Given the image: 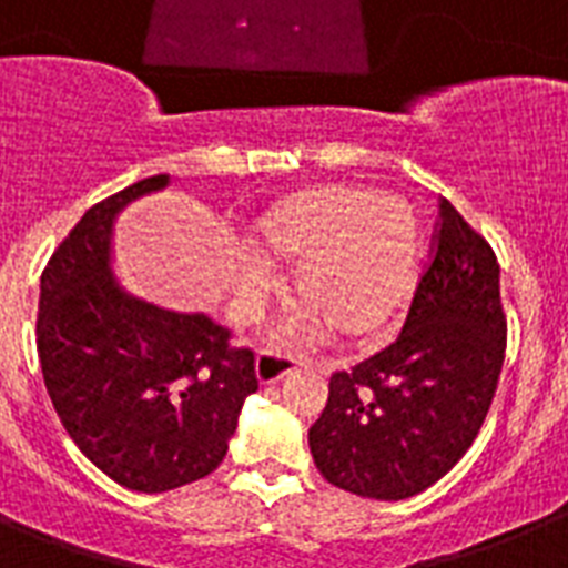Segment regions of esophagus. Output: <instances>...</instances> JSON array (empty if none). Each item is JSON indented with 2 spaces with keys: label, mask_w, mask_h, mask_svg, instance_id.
I'll return each instance as SVG.
<instances>
[{
  "label": "esophagus",
  "mask_w": 568,
  "mask_h": 568,
  "mask_svg": "<svg viewBox=\"0 0 568 568\" xmlns=\"http://www.w3.org/2000/svg\"><path fill=\"white\" fill-rule=\"evenodd\" d=\"M295 365H298V359L295 357H287V354H281V351H261L255 357V377L257 383H278L281 377H287L290 372H293Z\"/></svg>",
  "instance_id": "obj_1"
}]
</instances>
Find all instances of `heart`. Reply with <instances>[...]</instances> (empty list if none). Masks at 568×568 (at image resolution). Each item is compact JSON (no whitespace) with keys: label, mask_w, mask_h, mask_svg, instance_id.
I'll use <instances>...</instances> for the list:
<instances>
[{"label":"heart","mask_w":568,"mask_h":568,"mask_svg":"<svg viewBox=\"0 0 568 568\" xmlns=\"http://www.w3.org/2000/svg\"><path fill=\"white\" fill-rule=\"evenodd\" d=\"M255 264L234 293L250 316L266 270H293L290 295L304 327H327L336 342H365L397 316L415 278L418 217L406 200L363 185H311L266 205L246 237Z\"/></svg>","instance_id":"heart-1"}]
</instances>
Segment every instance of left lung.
<instances>
[{
    "instance_id": "obj_1",
    "label": "left lung",
    "mask_w": 568,
    "mask_h": 568,
    "mask_svg": "<svg viewBox=\"0 0 568 568\" xmlns=\"http://www.w3.org/2000/svg\"><path fill=\"white\" fill-rule=\"evenodd\" d=\"M435 257L386 351L331 377L307 444L331 485L409 499L444 479L476 442L505 363L499 264L449 200Z\"/></svg>"
}]
</instances>
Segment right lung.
Instances as JSON below:
<instances>
[{
	"label": "right lung",
	"mask_w": 568,
	"mask_h": 568,
	"mask_svg": "<svg viewBox=\"0 0 568 568\" xmlns=\"http://www.w3.org/2000/svg\"><path fill=\"white\" fill-rule=\"evenodd\" d=\"M171 185L135 182L78 220L40 278L37 351L60 424L83 456L139 494L214 473L246 397L255 357L200 311H171L115 275V220Z\"/></svg>",
	"instance_id": "obj_1"
}]
</instances>
